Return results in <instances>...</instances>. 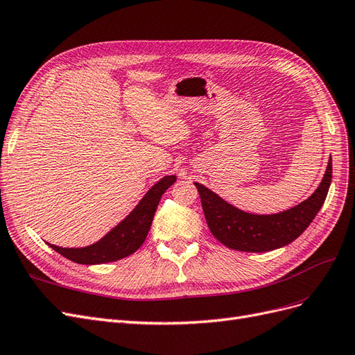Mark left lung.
<instances>
[{"mask_svg":"<svg viewBox=\"0 0 355 355\" xmlns=\"http://www.w3.org/2000/svg\"><path fill=\"white\" fill-rule=\"evenodd\" d=\"M331 182V159L315 192L297 206L275 214L245 213L222 200L209 188L197 184L204 216L211 234L230 249L270 252L296 240L317 216Z\"/></svg>","mask_w":355,"mask_h":355,"instance_id":"8db88e82","label":"left lung"}]
</instances>
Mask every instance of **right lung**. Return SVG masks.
I'll list each match as a JSON object with an SVG mask.
<instances>
[{
    "label": "right lung",
    "mask_w": 355,
    "mask_h": 355,
    "mask_svg": "<svg viewBox=\"0 0 355 355\" xmlns=\"http://www.w3.org/2000/svg\"><path fill=\"white\" fill-rule=\"evenodd\" d=\"M176 182V176H164L146 192V196L137 204L136 209L128 216L105 235L102 240L81 249H65L47 243L53 250H56L67 259L83 263L98 265L114 262L133 254L141 247L151 228L154 214L161 196Z\"/></svg>",
    "instance_id": "add662e5"
}]
</instances>
